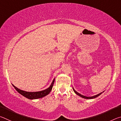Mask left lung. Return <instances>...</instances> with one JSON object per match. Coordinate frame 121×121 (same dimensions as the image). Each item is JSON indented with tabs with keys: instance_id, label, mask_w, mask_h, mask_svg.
<instances>
[{
	"instance_id": "left-lung-1",
	"label": "left lung",
	"mask_w": 121,
	"mask_h": 121,
	"mask_svg": "<svg viewBox=\"0 0 121 121\" xmlns=\"http://www.w3.org/2000/svg\"><path fill=\"white\" fill-rule=\"evenodd\" d=\"M73 91L75 92V93L76 94V95H79V96H80L81 97H82V98H85V99H93V98H97V97H98V96H99L100 95H101V93H102L104 92H101V93H99V94H98V95H94V96H92V97H86V96H84V95H81L80 93H78L77 92H76L75 91V90H74V89H73Z\"/></svg>"
}]
</instances>
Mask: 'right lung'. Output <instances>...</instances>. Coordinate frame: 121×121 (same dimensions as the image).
<instances>
[{
  "instance_id": "1",
  "label": "right lung",
  "mask_w": 121,
  "mask_h": 121,
  "mask_svg": "<svg viewBox=\"0 0 121 121\" xmlns=\"http://www.w3.org/2000/svg\"><path fill=\"white\" fill-rule=\"evenodd\" d=\"M54 81H55V79H53V81L52 82V84H51V85H50V86L47 89L43 90V91H41L39 92H26V91H23V90H21L19 89H18V88L15 86L13 84H12V85L15 88V90L18 92H19L20 94H21V95L24 96V97H25L26 98L29 99H38V98H42L50 93L51 91L52 90L53 85L54 84Z\"/></svg>"
}]
</instances>
